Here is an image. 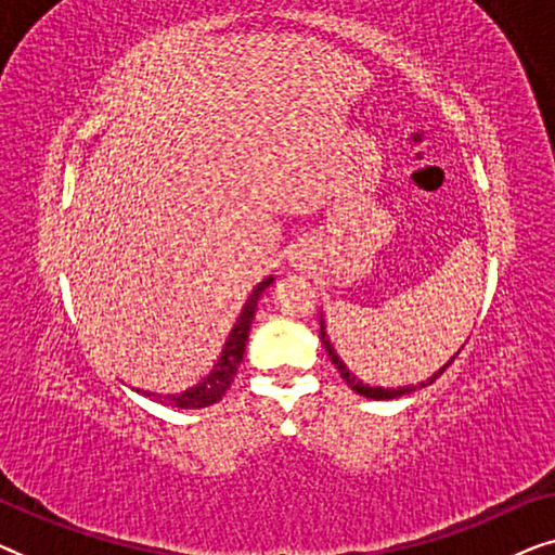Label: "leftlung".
Returning <instances> with one entry per match:
<instances>
[{
	"label": "left lung",
	"mask_w": 555,
	"mask_h": 555,
	"mask_svg": "<svg viewBox=\"0 0 555 555\" xmlns=\"http://www.w3.org/2000/svg\"><path fill=\"white\" fill-rule=\"evenodd\" d=\"M321 340H323L325 351H328V356H331L333 366H336V369H338V374H340V378H344V382H346L348 386H351V389H353L356 393H361V397H366V399H397V397H404V393H412V391H416V389H422V386H429V384H435V382H437V378H439V376H442V371H444L447 366H450V363L454 361V356H457V353H460V351H457V353H454V356H452V359H450V361H447V363H444V366H442V369H439L435 376H429V378H427V382H422L420 386H399V389H384V386H369V384H363V382H359V378H356V376L351 374V371H348V369H346V363H344V361H340V356H338L336 351H333L331 340H328V336H325L323 321H321Z\"/></svg>",
	"instance_id": "8db88e82"
}]
</instances>
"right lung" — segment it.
<instances>
[{
  "label": "right lung",
  "mask_w": 555,
  "mask_h": 555,
  "mask_svg": "<svg viewBox=\"0 0 555 555\" xmlns=\"http://www.w3.org/2000/svg\"><path fill=\"white\" fill-rule=\"evenodd\" d=\"M272 280L275 278H264L262 283L255 287L253 295L247 298L245 308H242L237 323H234L230 338H227L222 353H219L215 369L209 371L207 378H202L199 384L192 386V389L181 391V393H166V397H162V393L146 391V397H156L162 404L177 406V409H202V406L217 404V401L224 397V391L230 389V384L234 382V374H237L242 356H245L249 325H253V321H255L257 300H260L264 287H270Z\"/></svg>",
  "instance_id": "1"
}]
</instances>
